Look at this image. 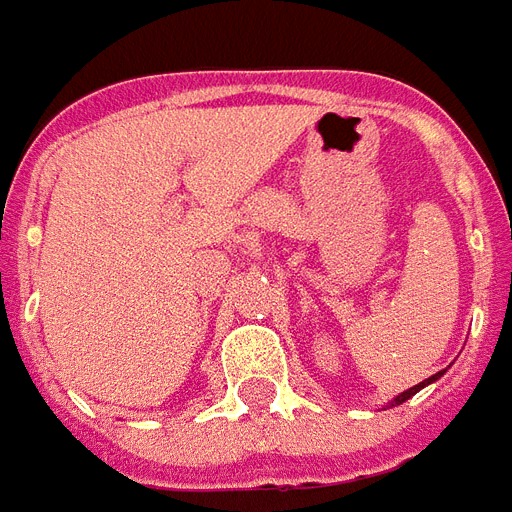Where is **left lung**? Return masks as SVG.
Masks as SVG:
<instances>
[{"mask_svg": "<svg viewBox=\"0 0 512 512\" xmlns=\"http://www.w3.org/2000/svg\"><path fill=\"white\" fill-rule=\"evenodd\" d=\"M439 375H441V372H439ZM439 375H431V378H428V380H423V383H418V386L407 388V391H404V394H399V396H396V399H391V402H388L386 407H396V404L407 402V399H410V396H415V394H418L420 388H425V386H428V383H433V380L439 378Z\"/></svg>", "mask_w": 512, "mask_h": 512, "instance_id": "left-lung-1", "label": "left lung"}]
</instances>
